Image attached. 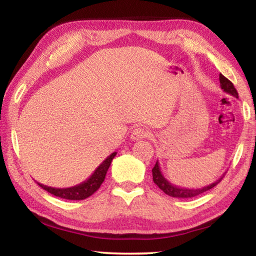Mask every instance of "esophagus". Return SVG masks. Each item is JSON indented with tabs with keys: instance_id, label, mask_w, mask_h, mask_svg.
Masks as SVG:
<instances>
[{
	"instance_id": "esophagus-1",
	"label": "esophagus",
	"mask_w": 256,
	"mask_h": 256,
	"mask_svg": "<svg viewBox=\"0 0 256 256\" xmlns=\"http://www.w3.org/2000/svg\"><path fill=\"white\" fill-rule=\"evenodd\" d=\"M149 131L144 128H136L131 133V138L134 141L141 140V138H144L149 136Z\"/></svg>"
}]
</instances>
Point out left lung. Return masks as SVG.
Masks as SVG:
<instances>
[{
    "label": "left lung",
    "mask_w": 256,
    "mask_h": 256,
    "mask_svg": "<svg viewBox=\"0 0 256 256\" xmlns=\"http://www.w3.org/2000/svg\"><path fill=\"white\" fill-rule=\"evenodd\" d=\"M219 80H220V86H222V89L224 92L230 94V96H234L235 98H238L237 90L235 89V86H234V84L227 79L226 76L220 74ZM224 174L220 177V178L216 180L214 183L206 185V186H204V188H180V186L172 184L164 176V174L162 172V170H160L158 160H157V162H156L154 167L152 168V178H154V184L157 185L164 193H166L167 196H172V198H190L200 196V194L206 192V190L214 188V186L224 178Z\"/></svg>",
    "instance_id": "1"
}]
</instances>
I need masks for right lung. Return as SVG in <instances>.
<instances>
[{
    "label": "right lung",
    "mask_w": 256,
    "mask_h": 256,
    "mask_svg": "<svg viewBox=\"0 0 256 256\" xmlns=\"http://www.w3.org/2000/svg\"><path fill=\"white\" fill-rule=\"evenodd\" d=\"M116 154L118 152H112L110 156H108V157L96 168V170L92 172V175H90L88 180H86L84 182H82V183L76 186H72V188H50V186L42 185L40 183H38V182H36V183L40 185L42 188L47 190L48 193L60 198H66V200H84V198L92 196V194L100 188L104 180H105L108 168L110 166L112 160L114 159Z\"/></svg>",
    "instance_id": "obj_1"
}]
</instances>
